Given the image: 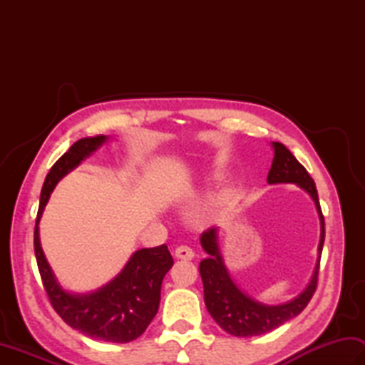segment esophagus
<instances>
[{"instance_id": "obj_1", "label": "esophagus", "mask_w": 365, "mask_h": 365, "mask_svg": "<svg viewBox=\"0 0 365 365\" xmlns=\"http://www.w3.org/2000/svg\"><path fill=\"white\" fill-rule=\"evenodd\" d=\"M174 254H175L177 259H182V260L195 259V251H192L190 246H178Z\"/></svg>"}]
</instances>
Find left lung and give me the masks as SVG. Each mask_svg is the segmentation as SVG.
Returning a JSON list of instances; mask_svg holds the SVG:
<instances>
[{"label":"left lung","instance_id":"obj_1","mask_svg":"<svg viewBox=\"0 0 365 365\" xmlns=\"http://www.w3.org/2000/svg\"><path fill=\"white\" fill-rule=\"evenodd\" d=\"M271 147H273L274 158L271 163L267 182L269 185L294 183L301 190H304L314 200L320 220V243L319 254H317L319 257H317L311 281L304 290L293 299L282 302V304H265V302L250 297L234 282L221 254L218 227H212L204 232L200 235V245L208 255L207 259L199 263V273L204 282V301L207 311L224 331L237 337L265 334V332L273 331L299 315L315 293L317 277H319L324 242V220L320 208L319 192H317L315 183L306 168L293 157L284 144L271 143Z\"/></svg>","mask_w":365,"mask_h":365}]
</instances>
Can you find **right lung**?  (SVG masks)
Returning <instances> with one entry per match:
<instances>
[{"label": "right lung", "instance_id": "obj_1", "mask_svg": "<svg viewBox=\"0 0 365 365\" xmlns=\"http://www.w3.org/2000/svg\"><path fill=\"white\" fill-rule=\"evenodd\" d=\"M106 141L105 135L80 139L46 174L34 227V252L51 306L68 327L103 342L127 344L141 336L158 312L163 277L174 265L168 246L144 247L133 252L120 273L110 282L94 292L75 293L59 284L38 237V222L58 182Z\"/></svg>", "mask_w": 365, "mask_h": 365}]
</instances>
